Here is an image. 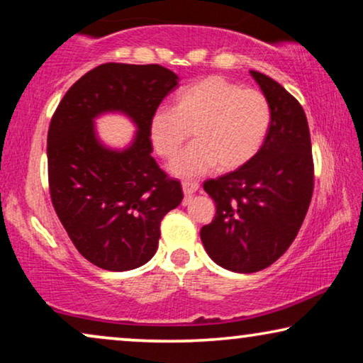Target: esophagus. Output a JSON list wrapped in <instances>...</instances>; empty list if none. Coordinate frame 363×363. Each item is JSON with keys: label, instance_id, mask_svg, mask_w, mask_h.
Masks as SVG:
<instances>
[{"label": "esophagus", "instance_id": "34e87169", "mask_svg": "<svg viewBox=\"0 0 363 363\" xmlns=\"http://www.w3.org/2000/svg\"><path fill=\"white\" fill-rule=\"evenodd\" d=\"M182 188H183V193H185V196L190 198L193 193L198 191V188H200V185H198L196 182H183L182 183Z\"/></svg>", "mask_w": 363, "mask_h": 363}]
</instances>
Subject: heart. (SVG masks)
<instances>
[{"mask_svg":"<svg viewBox=\"0 0 363 363\" xmlns=\"http://www.w3.org/2000/svg\"><path fill=\"white\" fill-rule=\"evenodd\" d=\"M271 125V106L257 89H242L221 76H210L183 87L172 108H157L147 133L153 152L173 158L191 130L193 142L170 165L178 178L231 172L259 152Z\"/></svg>","mask_w":363,"mask_h":363,"instance_id":"heart-1","label":"heart"}]
</instances>
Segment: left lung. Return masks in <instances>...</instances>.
I'll return each mask as SVG.
<instances>
[{
    "instance_id": "8db88e82",
    "label": "left lung",
    "mask_w": 363,
    "mask_h": 363,
    "mask_svg": "<svg viewBox=\"0 0 363 363\" xmlns=\"http://www.w3.org/2000/svg\"><path fill=\"white\" fill-rule=\"evenodd\" d=\"M250 74L269 101V132L246 165L203 183L216 215L200 231L208 256L241 274L264 269L284 255L301 230L314 188L304 108L274 79Z\"/></svg>"
}]
</instances>
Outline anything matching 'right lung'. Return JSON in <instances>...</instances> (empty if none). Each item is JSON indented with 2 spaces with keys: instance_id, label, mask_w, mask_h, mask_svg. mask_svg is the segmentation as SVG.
Masks as SVG:
<instances>
[{
  "instance_id": "obj_1",
  "label": "right lung",
  "mask_w": 363,
  "mask_h": 363,
  "mask_svg": "<svg viewBox=\"0 0 363 363\" xmlns=\"http://www.w3.org/2000/svg\"><path fill=\"white\" fill-rule=\"evenodd\" d=\"M178 76L158 64H102L79 79L54 112L48 132L51 200L77 251L107 271H130L157 252L160 221L183 200L178 180L152 157L148 118ZM107 113L136 127L125 147L98 137Z\"/></svg>"
}]
</instances>
